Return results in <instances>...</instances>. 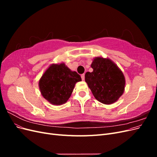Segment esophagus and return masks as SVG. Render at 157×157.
<instances>
[{
    "label": "esophagus",
    "instance_id": "1",
    "mask_svg": "<svg viewBox=\"0 0 157 157\" xmlns=\"http://www.w3.org/2000/svg\"><path fill=\"white\" fill-rule=\"evenodd\" d=\"M81 78H82V80H84V78H85V75H84V74L81 75Z\"/></svg>",
    "mask_w": 157,
    "mask_h": 157
}]
</instances>
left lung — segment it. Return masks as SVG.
I'll use <instances>...</instances> for the list:
<instances>
[{"label":"left lung","instance_id":"1","mask_svg":"<svg viewBox=\"0 0 157 157\" xmlns=\"http://www.w3.org/2000/svg\"><path fill=\"white\" fill-rule=\"evenodd\" d=\"M92 72L85 74V81L98 101L105 105L115 103L124 92L126 80L122 71L109 58L96 57Z\"/></svg>","mask_w":157,"mask_h":157}]
</instances>
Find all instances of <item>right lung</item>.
Returning a JSON list of instances; mask_svg holds the SVG:
<instances>
[{
    "instance_id": "obj_1",
    "label": "right lung",
    "mask_w": 157,
    "mask_h": 157,
    "mask_svg": "<svg viewBox=\"0 0 157 157\" xmlns=\"http://www.w3.org/2000/svg\"><path fill=\"white\" fill-rule=\"evenodd\" d=\"M81 80L80 76L65 63H53L42 75L39 87L42 97L50 103L60 105L68 101L75 84Z\"/></svg>"
}]
</instances>
